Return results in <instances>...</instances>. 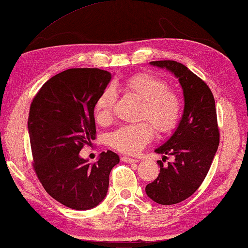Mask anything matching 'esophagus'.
Segmentation results:
<instances>
[{
    "mask_svg": "<svg viewBox=\"0 0 248 248\" xmlns=\"http://www.w3.org/2000/svg\"><path fill=\"white\" fill-rule=\"evenodd\" d=\"M121 160L124 161V163H129V164L138 163V161H139V159L132 158V157H128V156H123V157H121Z\"/></svg>",
    "mask_w": 248,
    "mask_h": 248,
    "instance_id": "1",
    "label": "esophagus"
}]
</instances>
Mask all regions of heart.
<instances>
[{"label":"heart","mask_w":248,"mask_h":248,"mask_svg":"<svg viewBox=\"0 0 248 248\" xmlns=\"http://www.w3.org/2000/svg\"><path fill=\"white\" fill-rule=\"evenodd\" d=\"M112 87L123 89L142 101L141 117L151 121L158 132H168L178 124L182 110L181 100L174 92L169 91L167 83L161 79L151 74H137L121 82L114 83ZM115 101L114 90H103L94 105L97 121L107 123L110 119ZM151 125L144 121L124 125L111 134L110 144L120 152L136 154L154 134Z\"/></svg>","instance_id":"b5f03b06"}]
</instances>
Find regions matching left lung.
<instances>
[{
  "mask_svg": "<svg viewBox=\"0 0 248 248\" xmlns=\"http://www.w3.org/2000/svg\"><path fill=\"white\" fill-rule=\"evenodd\" d=\"M151 66L166 69L178 79L183 91L184 107L174 132L156 154L173 156L157 179L145 187L146 195L160 205H172L186 200L200 187L208 173L219 145L215 98L210 89L195 74L174 61L151 62Z\"/></svg>",
  "mask_w": 248,
  "mask_h": 248,
  "instance_id": "8db88e82",
  "label": "left lung"
}]
</instances>
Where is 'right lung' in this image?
Wrapping results in <instances>:
<instances>
[{
    "label": "right lung",
    "instance_id": "1",
    "mask_svg": "<svg viewBox=\"0 0 248 248\" xmlns=\"http://www.w3.org/2000/svg\"><path fill=\"white\" fill-rule=\"evenodd\" d=\"M112 75L98 68H71L47 80L31 103L28 132L33 168L54 200L89 210L107 195L109 173L120 158L102 152L95 163L80 156L95 139L94 105Z\"/></svg>",
    "mask_w": 248,
    "mask_h": 248
}]
</instances>
